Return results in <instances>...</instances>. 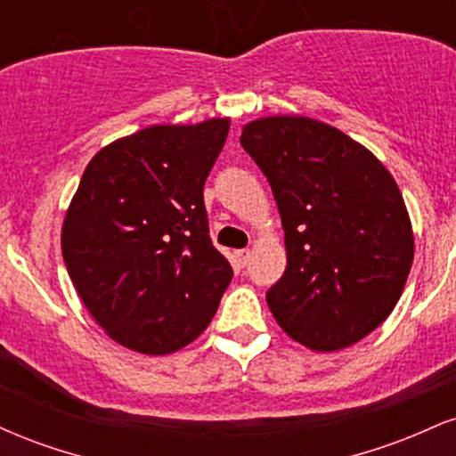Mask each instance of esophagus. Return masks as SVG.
<instances>
[{
  "mask_svg": "<svg viewBox=\"0 0 456 456\" xmlns=\"http://www.w3.org/2000/svg\"><path fill=\"white\" fill-rule=\"evenodd\" d=\"M248 259H250V250L248 248H240V250H235V261H238V265H244L248 264Z\"/></svg>",
  "mask_w": 456,
  "mask_h": 456,
  "instance_id": "34e87169",
  "label": "esophagus"
}]
</instances>
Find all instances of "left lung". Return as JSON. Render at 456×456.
Masks as SVG:
<instances>
[{"mask_svg": "<svg viewBox=\"0 0 456 456\" xmlns=\"http://www.w3.org/2000/svg\"><path fill=\"white\" fill-rule=\"evenodd\" d=\"M240 143L268 177L285 229V274L265 294L272 315L317 352L358 343L390 315L411 270V223L395 177L311 118L255 119Z\"/></svg>", "mask_w": 456, "mask_h": 456, "instance_id": "1", "label": "left lung"}]
</instances>
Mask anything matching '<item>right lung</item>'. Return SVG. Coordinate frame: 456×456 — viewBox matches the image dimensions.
<instances>
[{
  "label": "right lung",
  "mask_w": 456,
  "mask_h": 456,
  "mask_svg": "<svg viewBox=\"0 0 456 456\" xmlns=\"http://www.w3.org/2000/svg\"><path fill=\"white\" fill-rule=\"evenodd\" d=\"M227 133L229 119L139 130L98 151L72 197L66 270L90 315L133 352L195 341L232 282L203 203Z\"/></svg>",
  "instance_id": "obj_1"
}]
</instances>
